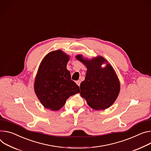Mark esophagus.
<instances>
[{
  "mask_svg": "<svg viewBox=\"0 0 151 151\" xmlns=\"http://www.w3.org/2000/svg\"><path fill=\"white\" fill-rule=\"evenodd\" d=\"M76 84H77L78 86H80V84H81V81H79V80L77 81L76 82Z\"/></svg>",
  "mask_w": 151,
  "mask_h": 151,
  "instance_id": "34e87169",
  "label": "esophagus"
}]
</instances>
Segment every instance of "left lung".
<instances>
[{
    "label": "left lung",
    "instance_id": "obj_1",
    "mask_svg": "<svg viewBox=\"0 0 151 151\" xmlns=\"http://www.w3.org/2000/svg\"><path fill=\"white\" fill-rule=\"evenodd\" d=\"M76 58L87 68L85 80L80 85L81 96L96 110H102L111 106L120 88L119 80L113 67L101 56L87 60L82 55H78ZM105 62L108 64L102 68L101 65Z\"/></svg>",
    "mask_w": 151,
    "mask_h": 151
}]
</instances>
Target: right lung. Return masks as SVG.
Listing matches in <instances>:
<instances>
[{
	"label": "right lung",
	"instance_id": "add662e5",
	"mask_svg": "<svg viewBox=\"0 0 151 151\" xmlns=\"http://www.w3.org/2000/svg\"><path fill=\"white\" fill-rule=\"evenodd\" d=\"M68 60L69 56L62 50L52 51L46 55L38 68L34 90L40 102L50 110H58L68 98L80 92L67 69Z\"/></svg>",
	"mask_w": 151,
	"mask_h": 151
}]
</instances>
